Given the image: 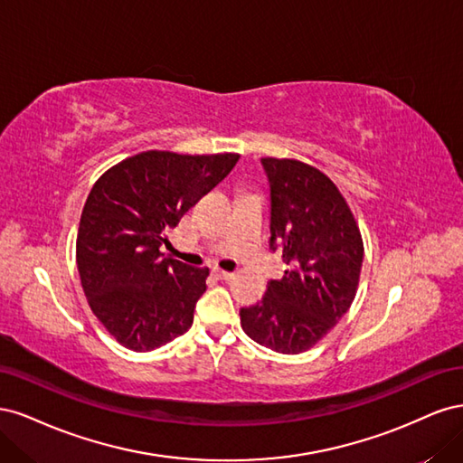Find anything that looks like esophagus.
<instances>
[{"instance_id": "esophagus-1", "label": "esophagus", "mask_w": 463, "mask_h": 463, "mask_svg": "<svg viewBox=\"0 0 463 463\" xmlns=\"http://www.w3.org/2000/svg\"><path fill=\"white\" fill-rule=\"evenodd\" d=\"M213 276L218 278V279H232V278H233V272L222 270V269H218V266H214V269H213Z\"/></svg>"}]
</instances>
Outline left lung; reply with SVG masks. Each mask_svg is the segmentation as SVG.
<instances>
[{"label": "left lung", "mask_w": 463, "mask_h": 463, "mask_svg": "<svg viewBox=\"0 0 463 463\" xmlns=\"http://www.w3.org/2000/svg\"><path fill=\"white\" fill-rule=\"evenodd\" d=\"M270 181V247L289 269L240 311L250 340L278 354L311 349L352 307L363 264L357 222L334 181L293 158H262Z\"/></svg>", "instance_id": "1"}]
</instances>
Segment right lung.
Listing matches in <instances>:
<instances>
[{
	"mask_svg": "<svg viewBox=\"0 0 463 463\" xmlns=\"http://www.w3.org/2000/svg\"><path fill=\"white\" fill-rule=\"evenodd\" d=\"M237 160L233 152L146 150L111 165L90 189L77 269L92 313L123 347L152 352L191 328L208 269L164 257L160 247Z\"/></svg>",
	"mask_w": 463,
	"mask_h": 463,
	"instance_id": "right-lung-1",
	"label": "right lung"
}]
</instances>
